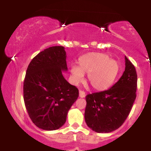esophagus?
<instances>
[{"label":"esophagus","mask_w":151,"mask_h":151,"mask_svg":"<svg viewBox=\"0 0 151 151\" xmlns=\"http://www.w3.org/2000/svg\"><path fill=\"white\" fill-rule=\"evenodd\" d=\"M79 97H81V98L85 97L86 94H85V92H84V91H81V90H80V91H79Z\"/></svg>","instance_id":"obj_1"}]
</instances>
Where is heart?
I'll use <instances>...</instances> for the list:
<instances>
[{"label": "heart", "mask_w": 151, "mask_h": 151, "mask_svg": "<svg viewBox=\"0 0 151 151\" xmlns=\"http://www.w3.org/2000/svg\"><path fill=\"white\" fill-rule=\"evenodd\" d=\"M118 62L109 59L106 54L91 52L79 59V68L71 67L70 72L74 84L80 82L83 74H87L88 81L93 89L105 90L113 84L119 72Z\"/></svg>", "instance_id": "heart-1"}]
</instances>
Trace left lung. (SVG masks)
<instances>
[{
    "label": "left lung",
    "mask_w": 151,
    "mask_h": 151,
    "mask_svg": "<svg viewBox=\"0 0 151 151\" xmlns=\"http://www.w3.org/2000/svg\"><path fill=\"white\" fill-rule=\"evenodd\" d=\"M126 67L119 80L106 91L86 95L84 119L97 133H109L126 121L136 98L137 74L134 65L125 57Z\"/></svg>",
    "instance_id": "1"
}]
</instances>
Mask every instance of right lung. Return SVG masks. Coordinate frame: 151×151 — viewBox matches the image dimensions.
I'll return each instance as SVG.
<instances>
[{
	"mask_svg": "<svg viewBox=\"0 0 151 151\" xmlns=\"http://www.w3.org/2000/svg\"><path fill=\"white\" fill-rule=\"evenodd\" d=\"M66 58L64 47H50L37 54L26 71L24 102L30 119L41 129L62 127L79 96L77 88L62 75V71L67 70Z\"/></svg>",
	"mask_w": 151,
	"mask_h": 151,
	"instance_id": "right-lung-1",
	"label": "right lung"
}]
</instances>
